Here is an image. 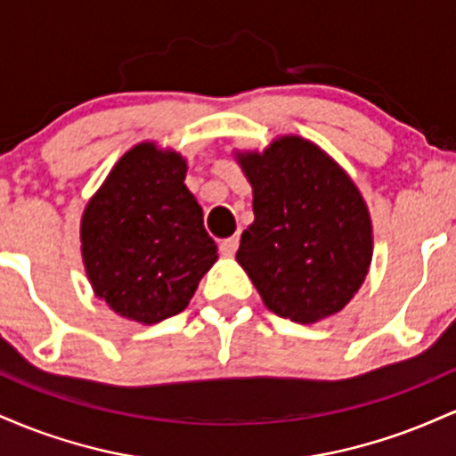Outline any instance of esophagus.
Returning a JSON list of instances; mask_svg holds the SVG:
<instances>
[{
	"mask_svg": "<svg viewBox=\"0 0 456 456\" xmlns=\"http://www.w3.org/2000/svg\"><path fill=\"white\" fill-rule=\"evenodd\" d=\"M238 244H240V238H238V235H233V238L221 240V244H218V248H221L223 255H227V257H232L235 250H238Z\"/></svg>",
	"mask_w": 456,
	"mask_h": 456,
	"instance_id": "34e87169",
	"label": "esophagus"
}]
</instances>
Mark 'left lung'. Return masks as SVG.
Wrapping results in <instances>:
<instances>
[{"instance_id": "8db88e82", "label": "left lung", "mask_w": 456, "mask_h": 456, "mask_svg": "<svg viewBox=\"0 0 456 456\" xmlns=\"http://www.w3.org/2000/svg\"><path fill=\"white\" fill-rule=\"evenodd\" d=\"M253 188L255 221L235 259L279 317L317 323L352 302L373 259L362 192L317 143L281 134L264 150H235Z\"/></svg>"}]
</instances>
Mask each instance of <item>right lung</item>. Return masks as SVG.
I'll list each match as a JSON object with an SVG mask.
<instances>
[{"label": "right lung", "mask_w": 456, "mask_h": 456, "mask_svg": "<svg viewBox=\"0 0 456 456\" xmlns=\"http://www.w3.org/2000/svg\"><path fill=\"white\" fill-rule=\"evenodd\" d=\"M180 151L141 141L122 156L81 216V257L94 296L143 326L182 313L216 264Z\"/></svg>", "instance_id": "right-lung-1"}]
</instances>
